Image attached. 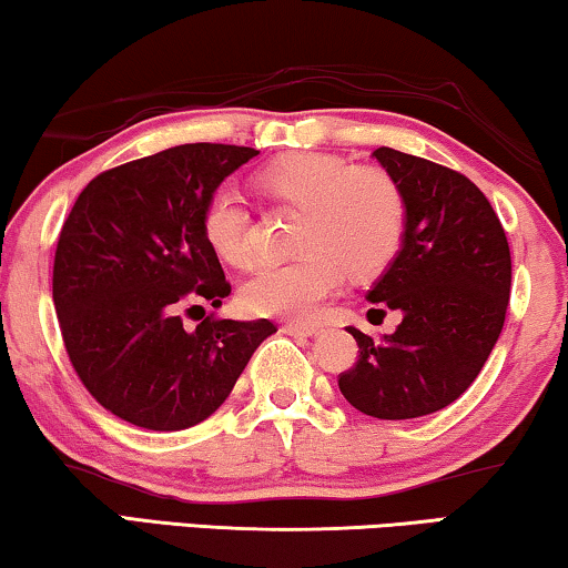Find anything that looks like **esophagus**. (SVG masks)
I'll return each instance as SVG.
<instances>
[{
	"instance_id": "obj_1",
	"label": "esophagus",
	"mask_w": 568,
	"mask_h": 568,
	"mask_svg": "<svg viewBox=\"0 0 568 568\" xmlns=\"http://www.w3.org/2000/svg\"><path fill=\"white\" fill-rule=\"evenodd\" d=\"M282 331L290 333V335H302V338H307V335H317L320 327L307 325V323H284Z\"/></svg>"
}]
</instances>
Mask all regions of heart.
Wrapping results in <instances>:
<instances>
[{"mask_svg": "<svg viewBox=\"0 0 568 568\" xmlns=\"http://www.w3.org/2000/svg\"><path fill=\"white\" fill-rule=\"evenodd\" d=\"M258 186L278 202L302 207L292 264L258 266L241 300L256 315L312 317L338 290L345 266L368 276L382 271L402 245L405 200L384 171L356 169L331 153H292L258 171ZM202 235L220 258L248 266L256 256L251 215L233 186H217L204 202Z\"/></svg>", "mask_w": 568, "mask_h": 568, "instance_id": "heart-1", "label": "heart"}]
</instances>
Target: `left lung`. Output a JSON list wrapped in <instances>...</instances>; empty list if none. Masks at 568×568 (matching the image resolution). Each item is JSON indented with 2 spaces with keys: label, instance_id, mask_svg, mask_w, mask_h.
I'll list each match as a JSON object with an SVG mask.
<instances>
[{
  "label": "left lung",
  "instance_id": "8db88e82",
  "mask_svg": "<svg viewBox=\"0 0 568 568\" xmlns=\"http://www.w3.org/2000/svg\"><path fill=\"white\" fill-rule=\"evenodd\" d=\"M372 155L399 186L405 233L366 300L402 323L382 341L348 327L358 361L338 386L358 413L409 420L448 407L479 376L503 333L513 261L497 212L464 174L384 145Z\"/></svg>",
  "mask_w": 568,
  "mask_h": 568
}]
</instances>
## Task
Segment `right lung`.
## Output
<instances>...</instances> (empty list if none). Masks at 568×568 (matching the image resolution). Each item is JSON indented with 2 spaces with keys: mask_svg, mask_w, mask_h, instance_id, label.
Listing matches in <instances>:
<instances>
[{
  "mask_svg": "<svg viewBox=\"0 0 568 568\" xmlns=\"http://www.w3.org/2000/svg\"><path fill=\"white\" fill-rule=\"evenodd\" d=\"M256 148L186 143L92 179L73 202L53 261V304L73 372L120 420L184 430L207 420L233 392L268 320L182 312L230 294L202 210ZM186 310V312H189Z\"/></svg>",
  "mask_w": 568,
  "mask_h": 568,
  "instance_id": "obj_1",
  "label": "right lung"
}]
</instances>
